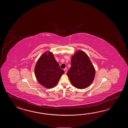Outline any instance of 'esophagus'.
I'll return each instance as SVG.
<instances>
[{
	"label": "esophagus",
	"mask_w": 128,
	"mask_h": 128,
	"mask_svg": "<svg viewBox=\"0 0 128 128\" xmlns=\"http://www.w3.org/2000/svg\"><path fill=\"white\" fill-rule=\"evenodd\" d=\"M64 72H65V74H66V73H67V69H66V68H65V69H64Z\"/></svg>",
	"instance_id": "34e87169"
}]
</instances>
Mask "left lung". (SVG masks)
Masks as SVG:
<instances>
[{"mask_svg":"<svg viewBox=\"0 0 128 128\" xmlns=\"http://www.w3.org/2000/svg\"><path fill=\"white\" fill-rule=\"evenodd\" d=\"M95 74L88 55L82 50L76 51L71 57V67L67 72L72 84L78 89H85L92 83Z\"/></svg>","mask_w":128,"mask_h":128,"instance_id":"left-lung-1","label":"left lung"}]
</instances>
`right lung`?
<instances>
[{
    "label": "right lung",
    "mask_w": 128,
    "mask_h": 128,
    "mask_svg": "<svg viewBox=\"0 0 128 128\" xmlns=\"http://www.w3.org/2000/svg\"><path fill=\"white\" fill-rule=\"evenodd\" d=\"M36 79L38 82L48 89L57 84L64 71L55 59L52 52L48 51L39 58L34 69Z\"/></svg>",
    "instance_id": "1"
}]
</instances>
